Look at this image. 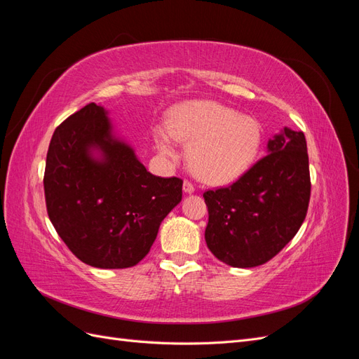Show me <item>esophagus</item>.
I'll list each match as a JSON object with an SVG mask.
<instances>
[{
    "label": "esophagus",
    "instance_id": "34e87169",
    "mask_svg": "<svg viewBox=\"0 0 359 359\" xmlns=\"http://www.w3.org/2000/svg\"><path fill=\"white\" fill-rule=\"evenodd\" d=\"M182 190L186 191V193H193L194 191V186H193V182L191 181H189V180H184V184H182Z\"/></svg>",
    "mask_w": 359,
    "mask_h": 359
}]
</instances>
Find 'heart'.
Listing matches in <instances>:
<instances>
[{
	"label": "heart",
	"instance_id": "1",
	"mask_svg": "<svg viewBox=\"0 0 359 359\" xmlns=\"http://www.w3.org/2000/svg\"><path fill=\"white\" fill-rule=\"evenodd\" d=\"M154 139L161 154L177 157V139L190 144L194 175L210 184H227L243 177L255 163L262 133L255 118L212 102L181 106L170 118V130L157 127Z\"/></svg>",
	"mask_w": 359,
	"mask_h": 359
}]
</instances>
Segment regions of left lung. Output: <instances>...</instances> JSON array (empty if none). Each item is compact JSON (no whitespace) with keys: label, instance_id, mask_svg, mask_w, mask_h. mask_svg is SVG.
<instances>
[{"label":"left lung","instance_id":"left-lung-1","mask_svg":"<svg viewBox=\"0 0 359 359\" xmlns=\"http://www.w3.org/2000/svg\"><path fill=\"white\" fill-rule=\"evenodd\" d=\"M307 142L285 127L268 142V154L233 184L203 193L208 206L205 241L233 268L266 264L297 235L310 202Z\"/></svg>","mask_w":359,"mask_h":359}]
</instances>
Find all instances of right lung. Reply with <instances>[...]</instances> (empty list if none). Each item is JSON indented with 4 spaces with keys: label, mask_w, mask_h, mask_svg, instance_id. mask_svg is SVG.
I'll return each instance as SVG.
<instances>
[{
    "label": "right lung",
    "mask_w": 359,
    "mask_h": 359,
    "mask_svg": "<svg viewBox=\"0 0 359 359\" xmlns=\"http://www.w3.org/2000/svg\"><path fill=\"white\" fill-rule=\"evenodd\" d=\"M43 186L64 244L83 264L103 269L139 264L182 198V180L149 173L133 148L112 135L107 112L95 103L55 128Z\"/></svg>",
    "instance_id": "right-lung-1"
}]
</instances>
